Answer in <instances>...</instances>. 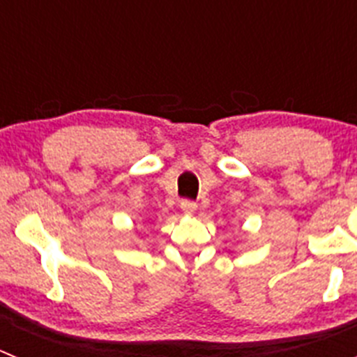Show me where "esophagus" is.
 <instances>
[{
  "label": "esophagus",
  "instance_id": "esophagus-1",
  "mask_svg": "<svg viewBox=\"0 0 357 357\" xmlns=\"http://www.w3.org/2000/svg\"><path fill=\"white\" fill-rule=\"evenodd\" d=\"M181 209L184 211L185 214H193L195 211H197V202L189 200V198H185V200L181 202Z\"/></svg>",
  "mask_w": 357,
  "mask_h": 357
}]
</instances>
